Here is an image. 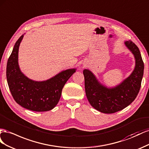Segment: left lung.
Here are the masks:
<instances>
[{
	"mask_svg": "<svg viewBox=\"0 0 149 149\" xmlns=\"http://www.w3.org/2000/svg\"><path fill=\"white\" fill-rule=\"evenodd\" d=\"M125 44L134 54L135 67L129 77L118 86L106 87L98 82L90 70L83 71L87 99L92 107L100 112L113 113L124 109L135 99L141 88L144 69L141 52L132 41H126Z\"/></svg>",
	"mask_w": 149,
	"mask_h": 149,
	"instance_id": "left-lung-1",
	"label": "left lung"
}]
</instances>
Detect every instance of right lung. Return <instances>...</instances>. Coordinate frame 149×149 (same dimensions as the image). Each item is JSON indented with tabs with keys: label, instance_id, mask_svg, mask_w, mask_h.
<instances>
[{
	"label": "right lung",
	"instance_id": "1",
	"mask_svg": "<svg viewBox=\"0 0 149 149\" xmlns=\"http://www.w3.org/2000/svg\"><path fill=\"white\" fill-rule=\"evenodd\" d=\"M24 36L15 44L8 59L6 75L11 94L17 103L36 112H45L56 107L60 100L62 88L75 69L63 70L45 81L28 79L21 72L18 64L19 47Z\"/></svg>",
	"mask_w": 149,
	"mask_h": 149
}]
</instances>
